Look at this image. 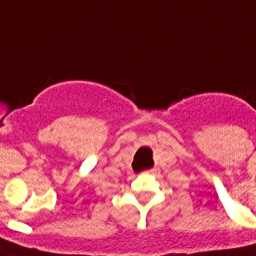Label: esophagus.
Masks as SVG:
<instances>
[{"mask_svg":"<svg viewBox=\"0 0 256 256\" xmlns=\"http://www.w3.org/2000/svg\"><path fill=\"white\" fill-rule=\"evenodd\" d=\"M154 172H155V169H148V170H146V172H144V173L150 174V173H154Z\"/></svg>","mask_w":256,"mask_h":256,"instance_id":"obj_1","label":"esophagus"}]
</instances>
